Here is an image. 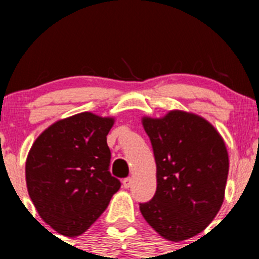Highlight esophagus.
I'll use <instances>...</instances> for the list:
<instances>
[{
  "instance_id": "1",
  "label": "esophagus",
  "mask_w": 259,
  "mask_h": 259,
  "mask_svg": "<svg viewBox=\"0 0 259 259\" xmlns=\"http://www.w3.org/2000/svg\"><path fill=\"white\" fill-rule=\"evenodd\" d=\"M133 184V179L132 178H126L122 180V187L125 188V189H129L130 187H132Z\"/></svg>"
}]
</instances>
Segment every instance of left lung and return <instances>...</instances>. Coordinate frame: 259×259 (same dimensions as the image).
I'll return each mask as SVG.
<instances>
[{"mask_svg": "<svg viewBox=\"0 0 259 259\" xmlns=\"http://www.w3.org/2000/svg\"><path fill=\"white\" fill-rule=\"evenodd\" d=\"M142 124L155 158L156 192L140 211L163 238H192L223 204L229 170L226 143L208 120L188 111L143 116Z\"/></svg>", "mask_w": 259, "mask_h": 259, "instance_id": "left-lung-1", "label": "left lung"}]
</instances>
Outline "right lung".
I'll return each mask as SVG.
<instances>
[{"label": "right lung", "mask_w": 259, "mask_h": 259, "mask_svg": "<svg viewBox=\"0 0 259 259\" xmlns=\"http://www.w3.org/2000/svg\"><path fill=\"white\" fill-rule=\"evenodd\" d=\"M114 122V116L90 111L57 120L28 151V195L42 221L61 236L85 233L119 190L120 182L109 171L106 143Z\"/></svg>", "instance_id": "add662e5"}]
</instances>
